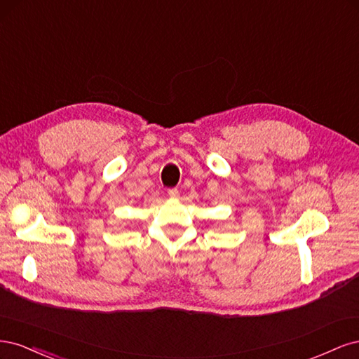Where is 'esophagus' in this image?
<instances>
[{
  "label": "esophagus",
  "mask_w": 359,
  "mask_h": 359,
  "mask_svg": "<svg viewBox=\"0 0 359 359\" xmlns=\"http://www.w3.org/2000/svg\"><path fill=\"white\" fill-rule=\"evenodd\" d=\"M168 194H169V198L177 199V198L180 196V191H178L177 189H169V190H168Z\"/></svg>",
  "instance_id": "esophagus-1"
}]
</instances>
